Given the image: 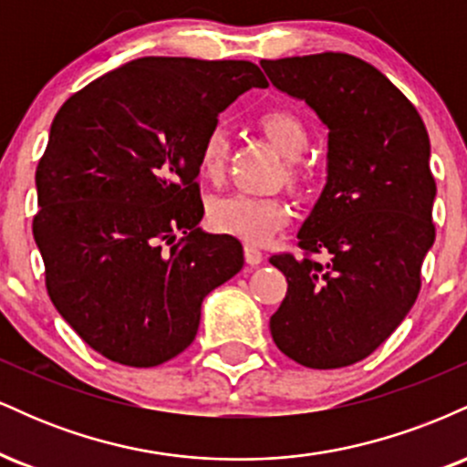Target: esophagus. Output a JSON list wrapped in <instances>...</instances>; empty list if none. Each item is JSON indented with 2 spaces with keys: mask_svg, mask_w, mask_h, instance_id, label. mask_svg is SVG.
I'll return each instance as SVG.
<instances>
[{
  "mask_svg": "<svg viewBox=\"0 0 467 467\" xmlns=\"http://www.w3.org/2000/svg\"><path fill=\"white\" fill-rule=\"evenodd\" d=\"M244 254H245V264H250V265H259L261 261H264V252L252 244L244 245Z\"/></svg>",
  "mask_w": 467,
  "mask_h": 467,
  "instance_id": "34e87169",
  "label": "esophagus"
}]
</instances>
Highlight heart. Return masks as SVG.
Returning a JSON list of instances; mask_svg holds the SVG:
<instances>
[{
	"label": "heart",
	"instance_id": "heart-1",
	"mask_svg": "<svg viewBox=\"0 0 467 467\" xmlns=\"http://www.w3.org/2000/svg\"><path fill=\"white\" fill-rule=\"evenodd\" d=\"M261 130L287 160H298L307 147V133L296 116L285 109H270L259 118ZM230 138L223 127H213L200 147V173L208 180H219L226 169ZM289 211L275 197H256L233 192L213 200L208 222L219 233L233 234L248 244H264L287 223Z\"/></svg>",
	"mask_w": 467,
	"mask_h": 467
}]
</instances>
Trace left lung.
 Returning a JSON list of instances; mask_svg holds the SVG:
<instances>
[{"label": "left lung", "instance_id": "8db88e82", "mask_svg": "<svg viewBox=\"0 0 467 467\" xmlns=\"http://www.w3.org/2000/svg\"><path fill=\"white\" fill-rule=\"evenodd\" d=\"M261 67L329 130L327 184L298 230L305 254L270 259L287 278L272 337L303 367H349L398 329L420 294L435 241L431 140L410 100L362 58L323 52Z\"/></svg>", "mask_w": 467, "mask_h": 467}]
</instances>
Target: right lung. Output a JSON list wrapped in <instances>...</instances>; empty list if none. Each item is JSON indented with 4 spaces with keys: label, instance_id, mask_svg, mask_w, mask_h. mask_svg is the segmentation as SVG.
<instances>
[{
    "label": "right lung",
    "instance_id": "add662e5",
    "mask_svg": "<svg viewBox=\"0 0 467 467\" xmlns=\"http://www.w3.org/2000/svg\"><path fill=\"white\" fill-rule=\"evenodd\" d=\"M250 61L144 57L63 103L36 166L32 222L57 312L111 362L158 367L195 340L202 301L244 267L200 228V147ZM181 239L178 240L177 237Z\"/></svg>",
    "mask_w": 467,
    "mask_h": 467
}]
</instances>
